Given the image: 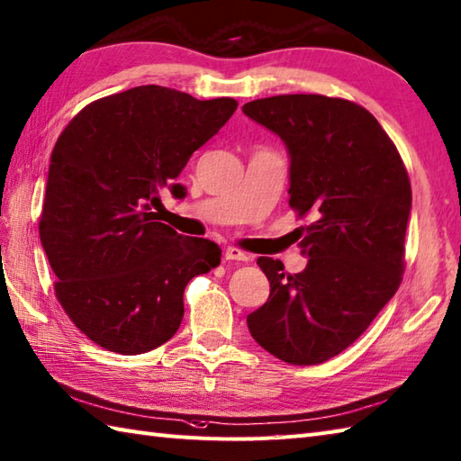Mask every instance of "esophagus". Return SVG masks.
Segmentation results:
<instances>
[{
  "mask_svg": "<svg viewBox=\"0 0 461 461\" xmlns=\"http://www.w3.org/2000/svg\"><path fill=\"white\" fill-rule=\"evenodd\" d=\"M223 258L228 259V261H248L249 258L243 254L241 249H238V248H225V251H223Z\"/></svg>",
  "mask_w": 461,
  "mask_h": 461,
  "instance_id": "1",
  "label": "esophagus"
}]
</instances>
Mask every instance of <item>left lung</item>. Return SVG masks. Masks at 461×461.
Returning <instances> with one entry per match:
<instances>
[{
  "label": "left lung",
  "instance_id": "left-lung-1",
  "mask_svg": "<svg viewBox=\"0 0 461 461\" xmlns=\"http://www.w3.org/2000/svg\"><path fill=\"white\" fill-rule=\"evenodd\" d=\"M249 120L284 141L300 274L259 258L269 297L248 315L251 338L294 366L323 364L362 336L400 287L411 187L398 149L375 117L348 99L292 94L254 99Z\"/></svg>",
  "mask_w": 461,
  "mask_h": 461
}]
</instances>
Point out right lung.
Returning <instances> with one entry per match:
<instances>
[{
  "label": "right lung",
  "mask_w": 461,
  "mask_h": 461,
  "mask_svg": "<svg viewBox=\"0 0 461 461\" xmlns=\"http://www.w3.org/2000/svg\"><path fill=\"white\" fill-rule=\"evenodd\" d=\"M236 107L140 86L89 104L61 131L40 240L61 308L94 344L122 356L166 344L189 279L220 266L213 241L158 221L159 192L184 200L177 176Z\"/></svg>",
  "instance_id": "1"
}]
</instances>
